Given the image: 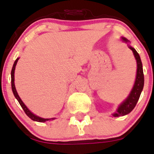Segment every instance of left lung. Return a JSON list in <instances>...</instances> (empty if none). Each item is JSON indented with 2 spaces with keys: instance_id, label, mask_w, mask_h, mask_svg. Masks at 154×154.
<instances>
[{
  "instance_id": "8db88e82",
  "label": "left lung",
  "mask_w": 154,
  "mask_h": 154,
  "mask_svg": "<svg viewBox=\"0 0 154 154\" xmlns=\"http://www.w3.org/2000/svg\"><path fill=\"white\" fill-rule=\"evenodd\" d=\"M122 38L125 42H128V40L127 38H124V37H122ZM129 48L133 51L134 54V57L136 58V61H137V68L135 83H134L133 89H132L131 92L128 97V98L119 106V109H117V112L113 114L114 117H119V116H125V115L130 113L134 109V108L135 107L136 104H137V101H138L139 98H140V93H141L143 88L144 77H143L141 60H140V57L139 56L138 53L137 52V51L134 48L131 46H129Z\"/></svg>"
}]
</instances>
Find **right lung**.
Returning <instances> with one entry per match:
<instances>
[{"instance_id": "right-lung-1", "label": "right lung", "mask_w": 154, "mask_h": 154, "mask_svg": "<svg viewBox=\"0 0 154 154\" xmlns=\"http://www.w3.org/2000/svg\"><path fill=\"white\" fill-rule=\"evenodd\" d=\"M18 60L19 58H17V59L15 61V62H14V66H13L12 67V70H11V87H12V90H13V93H14V97H15V98L18 100L19 103L20 104L21 107L23 108V109L24 110V112H25V113L26 114V116H28V117H29L32 120L35 121V122H45V121L54 120V118H52V119H42V118H40L38 117V116H36L35 115H34L33 113H32L28 109V108L25 106V104L23 103V101L21 100V99L20 98V97H19L18 93H17V90H16L15 85H14V70H15V67L16 65H17V61H18Z\"/></svg>"}]
</instances>
